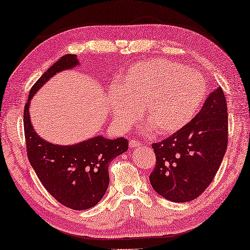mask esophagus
Here are the masks:
<instances>
[{
  "mask_svg": "<svg viewBox=\"0 0 250 250\" xmlns=\"http://www.w3.org/2000/svg\"><path fill=\"white\" fill-rule=\"evenodd\" d=\"M129 146H130V148H139V146H142V144L140 141L132 139V140L129 141Z\"/></svg>",
  "mask_w": 250,
  "mask_h": 250,
  "instance_id": "34e87169",
  "label": "esophagus"
}]
</instances>
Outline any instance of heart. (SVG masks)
Instances as JSON below:
<instances>
[{
    "label": "heart",
    "instance_id": "1",
    "mask_svg": "<svg viewBox=\"0 0 250 250\" xmlns=\"http://www.w3.org/2000/svg\"><path fill=\"white\" fill-rule=\"evenodd\" d=\"M206 94V83L197 72L179 63L154 59L132 65L121 85L108 90V102L117 125L125 129L139 116L158 136H168L188 124Z\"/></svg>",
    "mask_w": 250,
    "mask_h": 250
}]
</instances>
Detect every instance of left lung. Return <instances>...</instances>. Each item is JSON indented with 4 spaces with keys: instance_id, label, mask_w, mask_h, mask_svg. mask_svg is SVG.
I'll list each match as a JSON object with an SVG mask.
<instances>
[{
    "instance_id": "8db88e82",
    "label": "left lung",
    "mask_w": 250,
    "mask_h": 250,
    "mask_svg": "<svg viewBox=\"0 0 250 250\" xmlns=\"http://www.w3.org/2000/svg\"><path fill=\"white\" fill-rule=\"evenodd\" d=\"M227 144V102L219 86L184 128L152 144L156 167L149 179L154 191L173 203L199 197L215 178Z\"/></svg>"
}]
</instances>
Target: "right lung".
I'll return each instance as SVG.
<instances>
[{"label":"right lung","instance_id":"add662e5","mask_svg":"<svg viewBox=\"0 0 250 250\" xmlns=\"http://www.w3.org/2000/svg\"><path fill=\"white\" fill-rule=\"evenodd\" d=\"M80 64L75 54H65L34 83L24 106V134L27 158L41 184L57 201L74 210H85L102 199L109 186V165L128 150V140L102 136L72 146L43 140L31 124V99L44 83L63 70Z\"/></svg>","mask_w":250,"mask_h":250}]
</instances>
